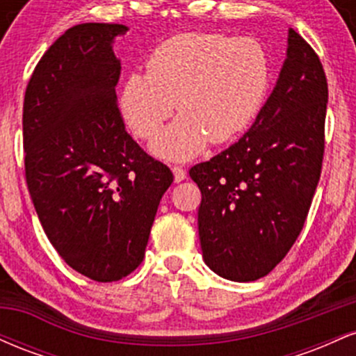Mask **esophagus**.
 Instances as JSON below:
<instances>
[{"label":"esophagus","mask_w":356,"mask_h":356,"mask_svg":"<svg viewBox=\"0 0 356 356\" xmlns=\"http://www.w3.org/2000/svg\"><path fill=\"white\" fill-rule=\"evenodd\" d=\"M172 172H174V181L175 182H182L184 179H186V170L182 169V167H179V165H174L172 167Z\"/></svg>","instance_id":"1"}]
</instances>
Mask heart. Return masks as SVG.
Instances as JSON below:
<instances>
[{
  "mask_svg": "<svg viewBox=\"0 0 356 356\" xmlns=\"http://www.w3.org/2000/svg\"><path fill=\"white\" fill-rule=\"evenodd\" d=\"M145 73L127 76L120 108L137 137L150 140L164 122L181 113L154 142L167 161H187L207 142L226 144L257 115L271 83V58L254 38L181 33L155 47Z\"/></svg>",
  "mask_w": 356,
  "mask_h": 356,
  "instance_id": "1",
  "label": "heart"
}]
</instances>
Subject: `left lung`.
I'll use <instances>...</instances> for the list:
<instances>
[{
	"label": "left lung",
	"mask_w": 356,
	"mask_h": 356,
	"mask_svg": "<svg viewBox=\"0 0 356 356\" xmlns=\"http://www.w3.org/2000/svg\"><path fill=\"white\" fill-rule=\"evenodd\" d=\"M328 83L314 50L288 31L276 87L251 129L189 170L202 194V257L216 275L256 281L288 254L321 174Z\"/></svg>",
	"instance_id": "left-lung-1"
}]
</instances>
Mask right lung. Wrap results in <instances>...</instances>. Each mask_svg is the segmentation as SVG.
<instances>
[{
  "label": "right lung",
  "instance_id": "add662e5",
  "mask_svg": "<svg viewBox=\"0 0 356 356\" xmlns=\"http://www.w3.org/2000/svg\"><path fill=\"white\" fill-rule=\"evenodd\" d=\"M129 26L81 23L48 48L23 104L24 172L44 234L68 266L118 281L145 256L170 169L127 134L117 104V36Z\"/></svg>",
  "mask_w": 356,
  "mask_h": 356
}]
</instances>
